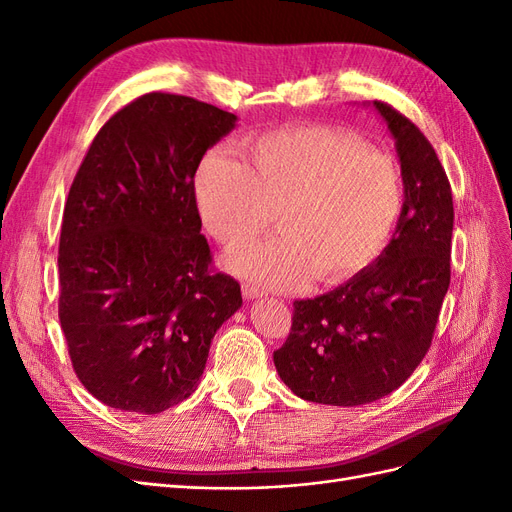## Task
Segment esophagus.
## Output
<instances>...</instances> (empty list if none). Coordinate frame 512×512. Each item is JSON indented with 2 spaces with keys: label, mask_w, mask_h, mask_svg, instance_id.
Instances as JSON below:
<instances>
[{
  "label": "esophagus",
  "mask_w": 512,
  "mask_h": 512,
  "mask_svg": "<svg viewBox=\"0 0 512 512\" xmlns=\"http://www.w3.org/2000/svg\"><path fill=\"white\" fill-rule=\"evenodd\" d=\"M241 290H243V296L248 298V301H254V298H260V296H262V290H258V288L252 286V284H243Z\"/></svg>",
  "instance_id": "1"
}]
</instances>
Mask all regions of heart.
<instances>
[{"instance_id":"1","label":"heart","mask_w":512,"mask_h":512,"mask_svg":"<svg viewBox=\"0 0 512 512\" xmlns=\"http://www.w3.org/2000/svg\"><path fill=\"white\" fill-rule=\"evenodd\" d=\"M250 163L207 152L195 173L205 231L237 252L275 222L281 235L233 260L271 288L341 284L390 245L404 211V178L390 154L354 131L326 125L277 129L245 142ZM280 216L277 217L276 214Z\"/></svg>"}]
</instances>
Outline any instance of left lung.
Instances as JSON below:
<instances>
[{
	"instance_id": "8db88e82",
	"label": "left lung",
	"mask_w": 512,
	"mask_h": 512,
	"mask_svg": "<svg viewBox=\"0 0 512 512\" xmlns=\"http://www.w3.org/2000/svg\"><path fill=\"white\" fill-rule=\"evenodd\" d=\"M375 108L396 139L404 211L385 252L347 284L294 301L273 362L309 402L358 407L407 381L432 345L451 281L453 197L432 144L392 105Z\"/></svg>"
}]
</instances>
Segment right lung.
Wrapping results in <instances>:
<instances>
[{
    "label": "right lung",
    "mask_w": 512,
    "mask_h": 512,
    "mask_svg": "<svg viewBox=\"0 0 512 512\" xmlns=\"http://www.w3.org/2000/svg\"><path fill=\"white\" fill-rule=\"evenodd\" d=\"M237 116L148 93L95 135L69 188L59 320L80 383L118 411L154 415L197 390L216 330L241 307L211 269L195 173Z\"/></svg>",
    "instance_id": "add662e5"
}]
</instances>
